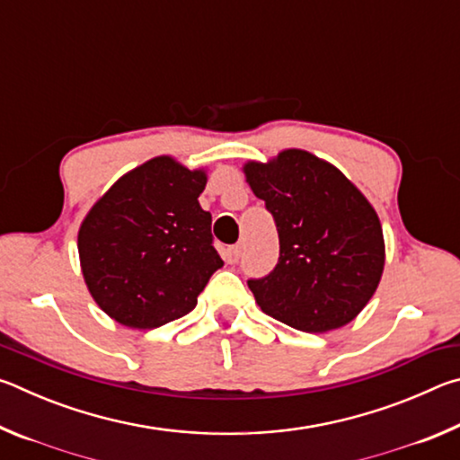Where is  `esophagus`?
I'll use <instances>...</instances> for the list:
<instances>
[{"label":"esophagus","mask_w":460,"mask_h":460,"mask_svg":"<svg viewBox=\"0 0 460 460\" xmlns=\"http://www.w3.org/2000/svg\"><path fill=\"white\" fill-rule=\"evenodd\" d=\"M239 255H241V247H239V245H233V247L225 249V252H223V260L227 261V263H237Z\"/></svg>","instance_id":"esophagus-1"}]
</instances>
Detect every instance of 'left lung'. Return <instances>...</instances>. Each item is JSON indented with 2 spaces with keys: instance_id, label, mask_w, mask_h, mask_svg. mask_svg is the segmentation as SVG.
<instances>
[{
  "instance_id": "obj_1",
  "label": "left lung",
  "mask_w": 460,
  "mask_h": 460,
  "mask_svg": "<svg viewBox=\"0 0 460 460\" xmlns=\"http://www.w3.org/2000/svg\"><path fill=\"white\" fill-rule=\"evenodd\" d=\"M243 174L274 215L279 239L274 271L247 282L258 306L305 332L351 323L385 266L384 229L371 202L337 166L300 147L268 162L247 160Z\"/></svg>"
}]
</instances>
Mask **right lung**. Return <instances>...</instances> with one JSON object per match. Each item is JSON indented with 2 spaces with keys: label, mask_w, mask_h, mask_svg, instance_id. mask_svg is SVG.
<instances>
[{
  "label": "right lung",
  "mask_w": 460,
  "mask_h": 460,
  "mask_svg": "<svg viewBox=\"0 0 460 460\" xmlns=\"http://www.w3.org/2000/svg\"><path fill=\"white\" fill-rule=\"evenodd\" d=\"M207 168L155 155L118 178L79 227L87 290L128 329H158L197 306L223 260L213 247L211 213L199 197Z\"/></svg>",
  "instance_id": "add662e5"
}]
</instances>
